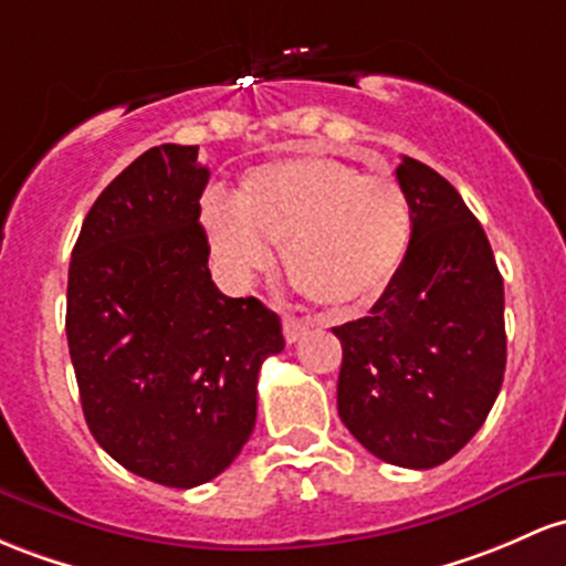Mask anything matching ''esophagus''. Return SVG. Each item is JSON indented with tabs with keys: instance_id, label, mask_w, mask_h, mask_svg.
I'll return each mask as SVG.
<instances>
[{
	"instance_id": "esophagus-1",
	"label": "esophagus",
	"mask_w": 566,
	"mask_h": 566,
	"mask_svg": "<svg viewBox=\"0 0 566 566\" xmlns=\"http://www.w3.org/2000/svg\"><path fill=\"white\" fill-rule=\"evenodd\" d=\"M282 327H284V338H287V344H295V340H301V335L308 331L306 322L297 319V316H284Z\"/></svg>"
}]
</instances>
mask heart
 Wrapping results in <instances>:
<instances>
[{"label":"heart","instance_id":"1","mask_svg":"<svg viewBox=\"0 0 566 566\" xmlns=\"http://www.w3.org/2000/svg\"><path fill=\"white\" fill-rule=\"evenodd\" d=\"M209 244L235 284L269 271L282 247L287 276L335 314L359 312L392 290L411 254V196L389 174H359L325 155L269 160L241 177L235 198H201Z\"/></svg>","mask_w":566,"mask_h":566}]
</instances>
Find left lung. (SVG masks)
Masks as SVG:
<instances>
[{
	"instance_id": "8db88e82",
	"label": "left lung",
	"mask_w": 566,
	"mask_h": 566,
	"mask_svg": "<svg viewBox=\"0 0 566 566\" xmlns=\"http://www.w3.org/2000/svg\"><path fill=\"white\" fill-rule=\"evenodd\" d=\"M411 254L368 316L333 327L344 346L338 416L397 468H438L481 430L505 376V290L481 222L449 179L402 155Z\"/></svg>"
}]
</instances>
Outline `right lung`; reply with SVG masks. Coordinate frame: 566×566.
<instances>
[{
  "mask_svg": "<svg viewBox=\"0 0 566 566\" xmlns=\"http://www.w3.org/2000/svg\"><path fill=\"white\" fill-rule=\"evenodd\" d=\"M196 145L142 153L80 228L66 284V340L88 430L134 475L171 489L212 481L258 416V374L284 349L258 297L209 273Z\"/></svg>",
  "mask_w": 566,
  "mask_h": 566,
  "instance_id": "right-lung-1",
  "label": "right lung"
}]
</instances>
